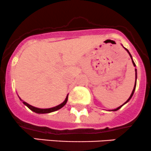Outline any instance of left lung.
<instances>
[{
  "instance_id": "obj_1",
  "label": "left lung",
  "mask_w": 151,
  "mask_h": 151,
  "mask_svg": "<svg viewBox=\"0 0 151 151\" xmlns=\"http://www.w3.org/2000/svg\"><path fill=\"white\" fill-rule=\"evenodd\" d=\"M126 50H127V51H128V53H129L130 56H131V59H132V56H131V53H129V51H128V50H127V49H126ZM132 62H133V65H134V66H136V65H135V63H134V61H133V59H132ZM135 72H136V73H135V75H136V81H135V84H134V89H133L132 92H131V96H130V97H129V98H128V100H127V101H126V102H125V103H124V104H123V105H121V106H119V107H118V108L115 109H113V110H111V111H117V110L120 109V108H121V107H122V106H123V105H124V104H126L127 102H128V101H130V99H131V97H132V96H133V95H134V91H135V89H136V84H137V70H136V69H135Z\"/></svg>"
}]
</instances>
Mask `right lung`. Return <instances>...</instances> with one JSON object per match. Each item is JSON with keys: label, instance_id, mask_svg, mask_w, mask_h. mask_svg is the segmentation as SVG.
Instances as JSON below:
<instances>
[{"label": "right lung", "instance_id": "add662e5", "mask_svg": "<svg viewBox=\"0 0 151 151\" xmlns=\"http://www.w3.org/2000/svg\"><path fill=\"white\" fill-rule=\"evenodd\" d=\"M68 95L67 96L66 99L65 100V101H64L62 104H61L60 105L57 106H55V107H53V108H50V109H39V108H36V107H34L32 106L29 105L28 104H27L26 102H25V101H23V104H25V106H26L28 108H29L31 110V111H34V112L36 113H38V114H45V113H50V112H53V111H57V110L60 109L61 108H62V107L64 106L66 104L67 101H68ZM21 100V99H20Z\"/></svg>", "mask_w": 151, "mask_h": 151}]
</instances>
